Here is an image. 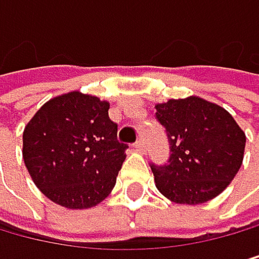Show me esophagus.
Listing matches in <instances>:
<instances>
[{"label": "esophagus", "mask_w": 259, "mask_h": 259, "mask_svg": "<svg viewBox=\"0 0 259 259\" xmlns=\"http://www.w3.org/2000/svg\"><path fill=\"white\" fill-rule=\"evenodd\" d=\"M144 141L143 139H138L136 143H135V149L138 151V152H144Z\"/></svg>", "instance_id": "esophagus-1"}]
</instances>
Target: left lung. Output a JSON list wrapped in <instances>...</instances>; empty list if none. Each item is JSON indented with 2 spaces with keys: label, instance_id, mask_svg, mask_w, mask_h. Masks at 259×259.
<instances>
[{
  "label": "left lung",
  "instance_id": "left-lung-1",
  "mask_svg": "<svg viewBox=\"0 0 259 259\" xmlns=\"http://www.w3.org/2000/svg\"><path fill=\"white\" fill-rule=\"evenodd\" d=\"M165 128L170 157L151 163L154 182L177 204H201L229 186L242 167L245 133L226 108L191 96L155 105Z\"/></svg>",
  "mask_w": 259,
  "mask_h": 259
}]
</instances>
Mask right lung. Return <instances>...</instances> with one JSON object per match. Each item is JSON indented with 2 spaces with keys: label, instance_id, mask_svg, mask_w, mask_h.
Here are the masks:
<instances>
[{
  "label": "right lung",
  "instance_id": "right-lung-1",
  "mask_svg": "<svg viewBox=\"0 0 259 259\" xmlns=\"http://www.w3.org/2000/svg\"><path fill=\"white\" fill-rule=\"evenodd\" d=\"M110 104L81 92L41 107L22 135V157L33 183L53 203L87 209L113 190L128 149L116 138Z\"/></svg>",
  "mask_w": 259,
  "mask_h": 259
}]
</instances>
